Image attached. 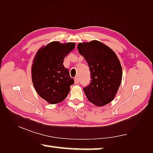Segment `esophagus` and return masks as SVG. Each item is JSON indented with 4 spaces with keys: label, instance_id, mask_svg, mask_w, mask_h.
Returning a JSON list of instances; mask_svg holds the SVG:
<instances>
[{
    "label": "esophagus",
    "instance_id": "obj_1",
    "mask_svg": "<svg viewBox=\"0 0 153 153\" xmlns=\"http://www.w3.org/2000/svg\"><path fill=\"white\" fill-rule=\"evenodd\" d=\"M74 82L76 84H78L79 82V77L78 76H76L74 78Z\"/></svg>",
    "mask_w": 153,
    "mask_h": 153
}]
</instances>
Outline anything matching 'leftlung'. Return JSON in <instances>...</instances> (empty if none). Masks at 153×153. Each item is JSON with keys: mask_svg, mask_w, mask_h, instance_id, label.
Segmentation results:
<instances>
[{"mask_svg": "<svg viewBox=\"0 0 153 153\" xmlns=\"http://www.w3.org/2000/svg\"><path fill=\"white\" fill-rule=\"evenodd\" d=\"M77 49L89 67L91 81L85 87L89 101L97 106L111 102L118 91L122 80V67L116 53L97 41L80 42Z\"/></svg>", "mask_w": 153, "mask_h": 153, "instance_id": "left-lung-1", "label": "left lung"}]
</instances>
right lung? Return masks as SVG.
Segmentation results:
<instances>
[{
	"instance_id": "right-lung-1",
	"label": "right lung",
	"mask_w": 153,
	"mask_h": 153,
	"mask_svg": "<svg viewBox=\"0 0 153 153\" xmlns=\"http://www.w3.org/2000/svg\"><path fill=\"white\" fill-rule=\"evenodd\" d=\"M74 48V42L53 41L41 47L35 56L32 81L37 94L49 104L63 101L74 84V79L63 64L65 57Z\"/></svg>"
}]
</instances>
